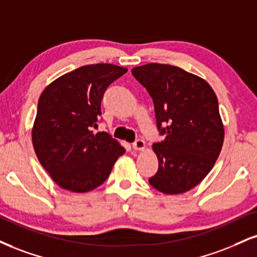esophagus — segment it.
<instances>
[{
  "instance_id": "obj_1",
  "label": "esophagus",
  "mask_w": 257,
  "mask_h": 257,
  "mask_svg": "<svg viewBox=\"0 0 257 257\" xmlns=\"http://www.w3.org/2000/svg\"><path fill=\"white\" fill-rule=\"evenodd\" d=\"M145 147H146V144H145V141L141 140V139L133 142V148H134L135 151H142L145 150Z\"/></svg>"
}]
</instances>
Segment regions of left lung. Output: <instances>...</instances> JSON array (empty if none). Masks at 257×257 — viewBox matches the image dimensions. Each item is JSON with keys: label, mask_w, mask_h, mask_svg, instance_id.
Instances as JSON below:
<instances>
[{"label": "left lung", "mask_w": 257, "mask_h": 257, "mask_svg": "<svg viewBox=\"0 0 257 257\" xmlns=\"http://www.w3.org/2000/svg\"><path fill=\"white\" fill-rule=\"evenodd\" d=\"M132 74L152 97L157 126L165 135L152 146L159 168L148 182L169 195L193 189L214 166L224 142L217 95L206 80L170 64H144Z\"/></svg>", "instance_id": "8db88e82"}]
</instances>
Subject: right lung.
<instances>
[{"instance_id":"add662e5","label":"right lung","mask_w":257,"mask_h":257,"mask_svg":"<svg viewBox=\"0 0 257 257\" xmlns=\"http://www.w3.org/2000/svg\"><path fill=\"white\" fill-rule=\"evenodd\" d=\"M128 72L110 63L80 67L45 87L32 128L37 158L57 185L73 193L95 189L125 150L105 132L94 134L104 92Z\"/></svg>"}]
</instances>
